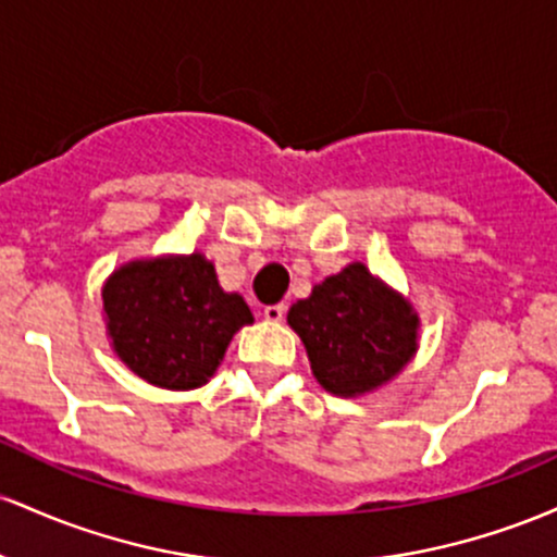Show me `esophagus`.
<instances>
[{"instance_id":"obj_1","label":"esophagus","mask_w":557,"mask_h":557,"mask_svg":"<svg viewBox=\"0 0 557 557\" xmlns=\"http://www.w3.org/2000/svg\"><path fill=\"white\" fill-rule=\"evenodd\" d=\"M262 315H265V321L281 323V321H284V315H286V305H268V308L262 310Z\"/></svg>"}]
</instances>
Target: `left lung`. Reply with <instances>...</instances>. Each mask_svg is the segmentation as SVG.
I'll list each match as a JSON object with an SVG mask.
<instances>
[{
	"instance_id": "8db88e82",
	"label": "left lung",
	"mask_w": 557,
	"mask_h": 557,
	"mask_svg": "<svg viewBox=\"0 0 557 557\" xmlns=\"http://www.w3.org/2000/svg\"><path fill=\"white\" fill-rule=\"evenodd\" d=\"M302 339L310 371L334 397H362L395 381L418 352L421 318L410 299L349 262L312 286L286 315Z\"/></svg>"
}]
</instances>
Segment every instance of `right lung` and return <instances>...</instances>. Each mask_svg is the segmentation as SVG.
Returning a JSON list of instances; mask_svg holds the SVG:
<instances>
[{"label": "right lung", "mask_w": 557, "mask_h": 557, "mask_svg": "<svg viewBox=\"0 0 557 557\" xmlns=\"http://www.w3.org/2000/svg\"><path fill=\"white\" fill-rule=\"evenodd\" d=\"M102 318L115 358L173 392L208 384L236 331L255 321L239 292H223L202 252L123 262L102 286Z\"/></svg>", "instance_id": "1"}]
</instances>
